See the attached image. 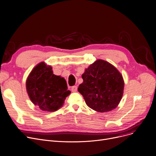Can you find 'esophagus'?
Here are the masks:
<instances>
[{"instance_id":"obj_1","label":"esophagus","mask_w":156,"mask_h":156,"mask_svg":"<svg viewBox=\"0 0 156 156\" xmlns=\"http://www.w3.org/2000/svg\"><path fill=\"white\" fill-rule=\"evenodd\" d=\"M77 91V87L76 86H73L72 87V92H76Z\"/></svg>"}]
</instances>
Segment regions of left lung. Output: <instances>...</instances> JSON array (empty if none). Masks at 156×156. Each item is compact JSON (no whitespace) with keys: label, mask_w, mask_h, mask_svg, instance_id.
I'll return each mask as SVG.
<instances>
[{"label":"left lung","mask_w":156,"mask_h":156,"mask_svg":"<svg viewBox=\"0 0 156 156\" xmlns=\"http://www.w3.org/2000/svg\"><path fill=\"white\" fill-rule=\"evenodd\" d=\"M78 87L87 105L99 112L115 108L123 94L122 76L110 63L98 60L85 70Z\"/></svg>","instance_id":"obj_1"}]
</instances>
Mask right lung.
Instances as JSON below:
<instances>
[{
    "mask_svg": "<svg viewBox=\"0 0 156 156\" xmlns=\"http://www.w3.org/2000/svg\"><path fill=\"white\" fill-rule=\"evenodd\" d=\"M26 87L34 104L48 112L61 108L70 93L65 79L53 74L51 66L44 62L36 65L29 74Z\"/></svg>",
    "mask_w": 156,
    "mask_h": 156,
    "instance_id": "obj_1",
    "label": "right lung"
}]
</instances>
